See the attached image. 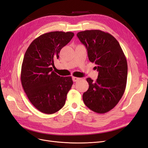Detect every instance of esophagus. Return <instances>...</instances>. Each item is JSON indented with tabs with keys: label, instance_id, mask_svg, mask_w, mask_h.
Wrapping results in <instances>:
<instances>
[{
	"label": "esophagus",
	"instance_id": "obj_1",
	"mask_svg": "<svg viewBox=\"0 0 148 148\" xmlns=\"http://www.w3.org/2000/svg\"><path fill=\"white\" fill-rule=\"evenodd\" d=\"M79 79H80V78H79V77H73V81L74 82H76L78 80H79Z\"/></svg>",
	"mask_w": 148,
	"mask_h": 148
}]
</instances>
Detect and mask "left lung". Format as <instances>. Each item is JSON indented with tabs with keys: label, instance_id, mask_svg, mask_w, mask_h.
Instances as JSON below:
<instances>
[{
	"label": "left lung",
	"instance_id": "left-lung-1",
	"mask_svg": "<svg viewBox=\"0 0 148 148\" xmlns=\"http://www.w3.org/2000/svg\"><path fill=\"white\" fill-rule=\"evenodd\" d=\"M85 45L89 60L99 72L94 82L87 78L89 89L83 94L84 104L92 111L103 114L114 108L126 86L127 64L120 45L110 34L100 30H88L77 34Z\"/></svg>",
	"mask_w": 148,
	"mask_h": 148
}]
</instances>
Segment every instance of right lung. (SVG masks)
Instances as JSON below:
<instances>
[{
  "label": "right lung",
  "instance_id": "add662e5",
  "mask_svg": "<svg viewBox=\"0 0 148 148\" xmlns=\"http://www.w3.org/2000/svg\"><path fill=\"white\" fill-rule=\"evenodd\" d=\"M74 34L55 31L34 40L26 51L21 69V83L30 102L39 111L51 114L66 103L73 81L71 76L60 77L54 71V60Z\"/></svg>",
  "mask_w": 148,
  "mask_h": 148
}]
</instances>
